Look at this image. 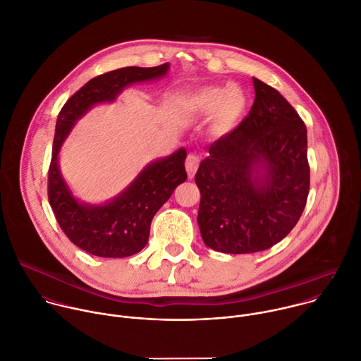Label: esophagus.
Returning <instances> with one entry per match:
<instances>
[{"label":"esophagus","mask_w":361,"mask_h":361,"mask_svg":"<svg viewBox=\"0 0 361 361\" xmlns=\"http://www.w3.org/2000/svg\"><path fill=\"white\" fill-rule=\"evenodd\" d=\"M200 166V159L195 154H188L187 160H185V169H187V174L190 178L194 177V174L197 173V169Z\"/></svg>","instance_id":"1"}]
</instances>
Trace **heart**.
Instances as JSON below:
<instances>
[{
	"mask_svg": "<svg viewBox=\"0 0 361 361\" xmlns=\"http://www.w3.org/2000/svg\"><path fill=\"white\" fill-rule=\"evenodd\" d=\"M247 106L244 92L237 87H207L192 97V109L201 116L214 114L213 130L226 134L243 117Z\"/></svg>",
	"mask_w": 361,
	"mask_h": 361,
	"instance_id": "1",
	"label": "heart"
}]
</instances>
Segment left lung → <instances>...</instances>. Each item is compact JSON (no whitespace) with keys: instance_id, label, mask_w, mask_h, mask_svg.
<instances>
[{"instance_id":"left-lung-1","label":"left lung","mask_w":361,"mask_h":361,"mask_svg":"<svg viewBox=\"0 0 361 361\" xmlns=\"http://www.w3.org/2000/svg\"><path fill=\"white\" fill-rule=\"evenodd\" d=\"M252 84L248 116L209 147L195 174L202 241L228 254L281 241L300 220L310 188L302 120L277 90L254 77Z\"/></svg>"}]
</instances>
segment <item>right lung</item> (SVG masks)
<instances>
[{
  "instance_id": "add662e5",
  "label": "right lung",
  "mask_w": 361,
  "mask_h": 361,
  "mask_svg": "<svg viewBox=\"0 0 361 361\" xmlns=\"http://www.w3.org/2000/svg\"><path fill=\"white\" fill-rule=\"evenodd\" d=\"M170 64L124 67L90 80L61 109L48 171V200L64 234L81 250L109 259L140 252L149 235L152 217L185 181V148L147 164L137 177L111 200L91 204L80 201L60 170V151L75 123L94 106L114 102L124 88L167 75Z\"/></svg>"
}]
</instances>
